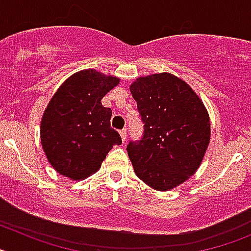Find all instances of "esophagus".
I'll return each instance as SVG.
<instances>
[{
  "mask_svg": "<svg viewBox=\"0 0 251 251\" xmlns=\"http://www.w3.org/2000/svg\"><path fill=\"white\" fill-rule=\"evenodd\" d=\"M119 134H121L122 141H123V142L127 139V129H121V130H119Z\"/></svg>",
  "mask_w": 251,
  "mask_h": 251,
  "instance_id": "esophagus-1",
  "label": "esophagus"
}]
</instances>
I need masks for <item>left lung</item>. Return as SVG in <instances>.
<instances>
[{
  "instance_id": "1",
  "label": "left lung",
  "mask_w": 251,
  "mask_h": 251,
  "mask_svg": "<svg viewBox=\"0 0 251 251\" xmlns=\"http://www.w3.org/2000/svg\"><path fill=\"white\" fill-rule=\"evenodd\" d=\"M143 136L127 146L137 176L158 191L172 190L196 172L210 142L203 103L183 80L168 73L130 85Z\"/></svg>"
}]
</instances>
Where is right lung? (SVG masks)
Wrapping results in <instances>:
<instances>
[{
	"label": "right lung",
	"mask_w": 251,
	"mask_h": 251,
	"mask_svg": "<svg viewBox=\"0 0 251 251\" xmlns=\"http://www.w3.org/2000/svg\"><path fill=\"white\" fill-rule=\"evenodd\" d=\"M118 77L83 70L66 79L49 103L41 121V143L49 162L63 176H90L114 145L119 133L110 127L112 109L101 105Z\"/></svg>",
	"instance_id": "right-lung-1"
}]
</instances>
